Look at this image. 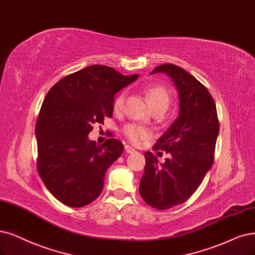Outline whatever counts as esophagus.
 <instances>
[{
	"instance_id": "obj_1",
	"label": "esophagus",
	"mask_w": 255,
	"mask_h": 255,
	"mask_svg": "<svg viewBox=\"0 0 255 255\" xmlns=\"http://www.w3.org/2000/svg\"><path fill=\"white\" fill-rule=\"evenodd\" d=\"M125 151L127 153H133V152H135V149L132 148L131 146H129V145H126L125 146Z\"/></svg>"
}]
</instances>
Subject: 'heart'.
Returning <instances> with one entry per match:
<instances>
[{
	"mask_svg": "<svg viewBox=\"0 0 255 255\" xmlns=\"http://www.w3.org/2000/svg\"><path fill=\"white\" fill-rule=\"evenodd\" d=\"M146 98L151 106L152 110L155 108H167L170 105V94L168 90L162 86H151L146 89ZM126 99V93L121 92L116 97L113 101V108L116 111H120L124 107ZM123 133L133 144H140L143 140L149 138L151 136V131L148 128L143 127L140 125L134 124V123H130L123 128Z\"/></svg>",
	"mask_w": 255,
	"mask_h": 255,
	"instance_id": "1",
	"label": "heart"
}]
</instances>
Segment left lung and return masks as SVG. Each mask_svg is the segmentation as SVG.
Instances as JSON below:
<instances>
[{
  "label": "left lung",
  "mask_w": 255,
  "mask_h": 255,
  "mask_svg": "<svg viewBox=\"0 0 255 255\" xmlns=\"http://www.w3.org/2000/svg\"><path fill=\"white\" fill-rule=\"evenodd\" d=\"M156 72L172 79L180 115L153 147L171 157L158 165L153 153H145L139 193L152 208L166 210L186 202L202 184L213 164L220 124L213 98L193 75L173 64L157 66L151 73Z\"/></svg>",
  "instance_id": "left-lung-1"
}]
</instances>
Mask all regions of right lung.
I'll list each match as a JSON object with an SVG mask.
<instances>
[{"mask_svg": "<svg viewBox=\"0 0 255 255\" xmlns=\"http://www.w3.org/2000/svg\"><path fill=\"white\" fill-rule=\"evenodd\" d=\"M137 77L92 65L65 77L47 93L35 124L36 165L47 189L64 205L79 208L101 194L107 169L124 146L117 138L97 145L87 135L93 124L112 117L115 94Z\"/></svg>", "mask_w": 255, "mask_h": 255, "instance_id": "right-lung-1", "label": "right lung"}]
</instances>
